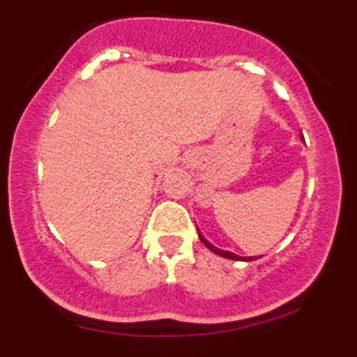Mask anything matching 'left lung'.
<instances>
[{
    "label": "left lung",
    "mask_w": 357,
    "mask_h": 357,
    "mask_svg": "<svg viewBox=\"0 0 357 357\" xmlns=\"http://www.w3.org/2000/svg\"><path fill=\"white\" fill-rule=\"evenodd\" d=\"M198 235H199V240H202L203 243H204V247H206L208 250H211V252H213V253H216V255L223 257V258H230V260H236V261H252V260H257V258H260V257H240V255H235V253L228 252V250L216 248L215 245H211L210 241H208L206 238H204V236H203L202 233H199V231H198Z\"/></svg>",
    "instance_id": "1"
}]
</instances>
